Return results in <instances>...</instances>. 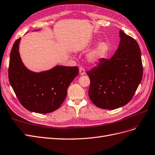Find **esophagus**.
I'll return each mask as SVG.
<instances>
[{
    "label": "esophagus",
    "instance_id": "obj_1",
    "mask_svg": "<svg viewBox=\"0 0 155 155\" xmlns=\"http://www.w3.org/2000/svg\"><path fill=\"white\" fill-rule=\"evenodd\" d=\"M79 73L81 75H84L86 73V71H85V69L83 67H80L79 68Z\"/></svg>",
    "mask_w": 155,
    "mask_h": 155
}]
</instances>
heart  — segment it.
I'll return each instance as SVG.
<instances>
[{
    "mask_svg": "<svg viewBox=\"0 0 155 155\" xmlns=\"http://www.w3.org/2000/svg\"><path fill=\"white\" fill-rule=\"evenodd\" d=\"M109 44L106 42H101L87 54V59L91 62H95L105 57L109 51Z\"/></svg>",
    "mask_w": 155,
    "mask_h": 155,
    "instance_id": "1",
    "label": "heart"
}]
</instances>
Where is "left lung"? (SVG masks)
<instances>
[{
  "label": "left lung",
  "instance_id": "obj_1",
  "mask_svg": "<svg viewBox=\"0 0 155 155\" xmlns=\"http://www.w3.org/2000/svg\"><path fill=\"white\" fill-rule=\"evenodd\" d=\"M120 42L110 59L102 58L87 72L90 79L88 94L98 107L114 109L130 102L140 83L143 66L135 39L120 31Z\"/></svg>",
  "mask_w": 155,
  "mask_h": 155
}]
</instances>
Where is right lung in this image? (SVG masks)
Wrapping results in <instances>:
<instances>
[{
    "mask_svg": "<svg viewBox=\"0 0 155 155\" xmlns=\"http://www.w3.org/2000/svg\"><path fill=\"white\" fill-rule=\"evenodd\" d=\"M20 40L12 47L8 68L9 81L15 93L29 111L48 113L57 110L66 97L69 84L78 75V68L57 66L39 73L29 71L20 57Z\"/></svg>",
    "mask_w": 155,
    "mask_h": 155,
    "instance_id": "add662e5",
    "label": "right lung"
}]
</instances>
